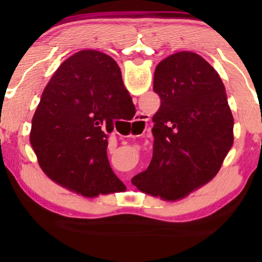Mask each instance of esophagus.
Segmentation results:
<instances>
[{"label":"esophagus","mask_w":262,"mask_h":262,"mask_svg":"<svg viewBox=\"0 0 262 262\" xmlns=\"http://www.w3.org/2000/svg\"><path fill=\"white\" fill-rule=\"evenodd\" d=\"M143 121L144 119H137V122L139 123V124H143ZM133 143L135 144V146H137L138 149H143V150H149L151 146H150V143L148 139H144V138H140V139H135L133 140Z\"/></svg>","instance_id":"1"}]
</instances>
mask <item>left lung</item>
Masks as SVG:
<instances>
[{"label":"left lung","mask_w":262,"mask_h":262,"mask_svg":"<svg viewBox=\"0 0 262 262\" xmlns=\"http://www.w3.org/2000/svg\"><path fill=\"white\" fill-rule=\"evenodd\" d=\"M177 54L155 68L159 107L152 122L151 169L162 201L202 202L233 146V116L223 96L181 64Z\"/></svg>","instance_id":"8db88e82"}]
</instances>
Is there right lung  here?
Masks as SVG:
<instances>
[{
  "instance_id": "1",
  "label": "right lung",
  "mask_w": 262,
  "mask_h": 262,
  "mask_svg": "<svg viewBox=\"0 0 262 262\" xmlns=\"http://www.w3.org/2000/svg\"><path fill=\"white\" fill-rule=\"evenodd\" d=\"M122 82L118 69L85 66L52 80L32 119V144L47 176L79 196L118 191L108 159L107 104Z\"/></svg>"
}]
</instances>
